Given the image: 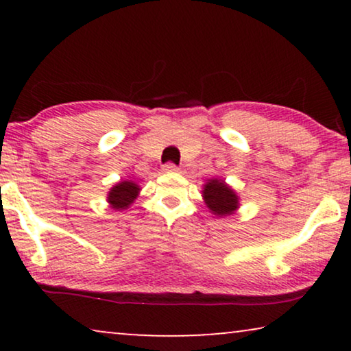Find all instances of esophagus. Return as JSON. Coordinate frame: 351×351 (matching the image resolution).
I'll list each match as a JSON object with an SVG mask.
<instances>
[{
    "label": "esophagus",
    "mask_w": 351,
    "mask_h": 351,
    "mask_svg": "<svg viewBox=\"0 0 351 351\" xmlns=\"http://www.w3.org/2000/svg\"><path fill=\"white\" fill-rule=\"evenodd\" d=\"M162 172H167V174H172V172H179V167L176 165H172V162H166L165 166H162Z\"/></svg>",
    "instance_id": "1"
}]
</instances>
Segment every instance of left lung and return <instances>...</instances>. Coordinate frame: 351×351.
<instances>
[{
    "label": "left lung",
    "instance_id": "obj_1",
    "mask_svg": "<svg viewBox=\"0 0 351 351\" xmlns=\"http://www.w3.org/2000/svg\"><path fill=\"white\" fill-rule=\"evenodd\" d=\"M203 198L210 213L217 217L232 215L239 208V198L232 186L222 179H209L204 184Z\"/></svg>",
    "mask_w": 351,
    "mask_h": 351
}]
</instances>
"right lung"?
Returning <instances> with one entry per match:
<instances>
[{
	"mask_svg": "<svg viewBox=\"0 0 351 351\" xmlns=\"http://www.w3.org/2000/svg\"><path fill=\"white\" fill-rule=\"evenodd\" d=\"M138 191H141V186L132 180H123L113 185V189L107 195L110 208H113L114 210L128 209L138 196Z\"/></svg>",
	"mask_w": 351,
	"mask_h": 351,
	"instance_id": "1",
	"label": "right lung"
}]
</instances>
